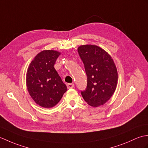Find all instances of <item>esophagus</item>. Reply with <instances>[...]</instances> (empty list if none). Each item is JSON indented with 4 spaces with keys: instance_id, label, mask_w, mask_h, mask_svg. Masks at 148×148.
Wrapping results in <instances>:
<instances>
[{
    "instance_id": "obj_1",
    "label": "esophagus",
    "mask_w": 148,
    "mask_h": 148,
    "mask_svg": "<svg viewBox=\"0 0 148 148\" xmlns=\"http://www.w3.org/2000/svg\"><path fill=\"white\" fill-rule=\"evenodd\" d=\"M67 88H72L74 87V84L73 83H69L67 84Z\"/></svg>"
}]
</instances>
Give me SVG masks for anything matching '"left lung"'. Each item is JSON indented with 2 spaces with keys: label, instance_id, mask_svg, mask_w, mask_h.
<instances>
[{
  "label": "left lung",
  "instance_id": "left-lung-1",
  "mask_svg": "<svg viewBox=\"0 0 148 148\" xmlns=\"http://www.w3.org/2000/svg\"><path fill=\"white\" fill-rule=\"evenodd\" d=\"M87 76L86 90L81 91L84 100L91 106H102L114 93L118 72L111 56L95 45H82L77 48Z\"/></svg>",
  "mask_w": 148,
  "mask_h": 148
}]
</instances>
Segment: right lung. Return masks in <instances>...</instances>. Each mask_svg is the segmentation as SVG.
<instances>
[{
    "mask_svg": "<svg viewBox=\"0 0 148 148\" xmlns=\"http://www.w3.org/2000/svg\"><path fill=\"white\" fill-rule=\"evenodd\" d=\"M60 53L44 50L31 62L27 72L28 91L37 104L45 108L56 106L67 90L54 68Z\"/></svg>",
    "mask_w": 148,
    "mask_h": 148,
    "instance_id": "right-lung-1",
    "label": "right lung"
}]
</instances>
